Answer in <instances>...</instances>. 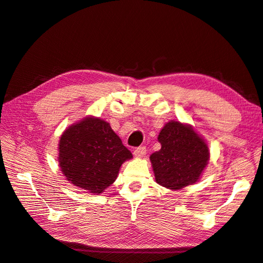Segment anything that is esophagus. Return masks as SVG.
<instances>
[{
	"label": "esophagus",
	"instance_id": "obj_1",
	"mask_svg": "<svg viewBox=\"0 0 263 263\" xmlns=\"http://www.w3.org/2000/svg\"><path fill=\"white\" fill-rule=\"evenodd\" d=\"M146 155V147H138L134 150V156L136 158H142Z\"/></svg>",
	"mask_w": 263,
	"mask_h": 263
}]
</instances>
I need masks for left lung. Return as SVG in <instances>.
Here are the masks:
<instances>
[{
  "mask_svg": "<svg viewBox=\"0 0 263 263\" xmlns=\"http://www.w3.org/2000/svg\"><path fill=\"white\" fill-rule=\"evenodd\" d=\"M158 141L161 149L150 156L158 184L181 190L197 182L210 160V150L192 126L177 121L166 123Z\"/></svg>",
  "mask_w": 263,
  "mask_h": 263,
  "instance_id": "1",
  "label": "left lung"
}]
</instances>
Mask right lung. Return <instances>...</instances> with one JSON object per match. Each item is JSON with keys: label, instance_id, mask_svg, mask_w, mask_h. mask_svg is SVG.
<instances>
[{"label": "right lung", "instance_id": "obj_1", "mask_svg": "<svg viewBox=\"0 0 263 263\" xmlns=\"http://www.w3.org/2000/svg\"><path fill=\"white\" fill-rule=\"evenodd\" d=\"M58 147L63 176L76 186L95 194L114 183L121 165L133 158L109 124L92 116L68 127Z\"/></svg>", "mask_w": 263, "mask_h": 263}]
</instances>
